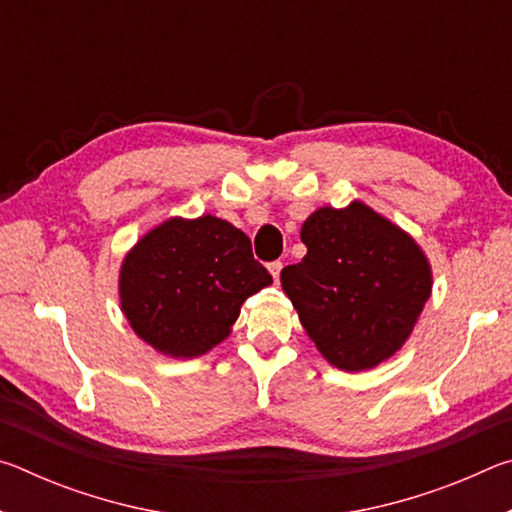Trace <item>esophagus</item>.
Here are the masks:
<instances>
[{
    "mask_svg": "<svg viewBox=\"0 0 512 512\" xmlns=\"http://www.w3.org/2000/svg\"><path fill=\"white\" fill-rule=\"evenodd\" d=\"M282 262H280V259H277V262H271V264H268V271H271V275H273V280L275 282H280V273H282Z\"/></svg>",
    "mask_w": 512,
    "mask_h": 512,
    "instance_id": "esophagus-1",
    "label": "esophagus"
}]
</instances>
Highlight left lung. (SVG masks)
Wrapping results in <instances>:
<instances>
[{
  "mask_svg": "<svg viewBox=\"0 0 512 512\" xmlns=\"http://www.w3.org/2000/svg\"><path fill=\"white\" fill-rule=\"evenodd\" d=\"M307 255L282 289L309 339L341 370H366L402 348L431 293L427 257L370 207H320L300 232Z\"/></svg>",
  "mask_w": 512,
  "mask_h": 512,
  "instance_id": "1",
  "label": "left lung"
}]
</instances>
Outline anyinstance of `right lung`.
I'll return each mask as SVG.
<instances>
[{
	"mask_svg": "<svg viewBox=\"0 0 512 512\" xmlns=\"http://www.w3.org/2000/svg\"><path fill=\"white\" fill-rule=\"evenodd\" d=\"M273 282L235 225L205 214L151 230L121 266V309L169 357H198L230 332L248 296Z\"/></svg>",
	"mask_w": 512,
	"mask_h": 512,
	"instance_id": "obj_1",
	"label": "right lung"
}]
</instances>
